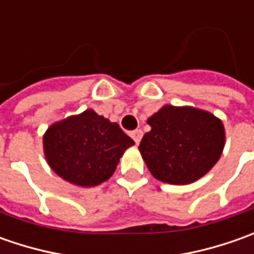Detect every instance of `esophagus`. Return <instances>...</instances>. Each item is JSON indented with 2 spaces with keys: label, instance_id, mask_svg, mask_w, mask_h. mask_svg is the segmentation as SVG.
<instances>
[{
  "label": "esophagus",
  "instance_id": "1",
  "mask_svg": "<svg viewBox=\"0 0 254 254\" xmlns=\"http://www.w3.org/2000/svg\"><path fill=\"white\" fill-rule=\"evenodd\" d=\"M131 137L132 140L135 141V144H140L142 138V131L141 130H134V131H131Z\"/></svg>",
  "mask_w": 254,
  "mask_h": 254
}]
</instances>
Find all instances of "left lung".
Returning <instances> with one entry per match:
<instances>
[{
	"mask_svg": "<svg viewBox=\"0 0 254 254\" xmlns=\"http://www.w3.org/2000/svg\"><path fill=\"white\" fill-rule=\"evenodd\" d=\"M147 123L138 150L155 180L185 185L208 174L225 147V127L220 119L190 106L165 104Z\"/></svg>",
	"mask_w": 254,
	"mask_h": 254,
	"instance_id": "8db88e82",
	"label": "left lung"
}]
</instances>
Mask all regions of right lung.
Instances as JSON below:
<instances>
[{"label":"right lung","mask_w":254,"mask_h":254,"mask_svg":"<svg viewBox=\"0 0 254 254\" xmlns=\"http://www.w3.org/2000/svg\"><path fill=\"white\" fill-rule=\"evenodd\" d=\"M134 141L117 123L89 109L48 127L44 154L56 175L77 187H96L107 181L124 151Z\"/></svg>","instance_id":"1"}]
</instances>
